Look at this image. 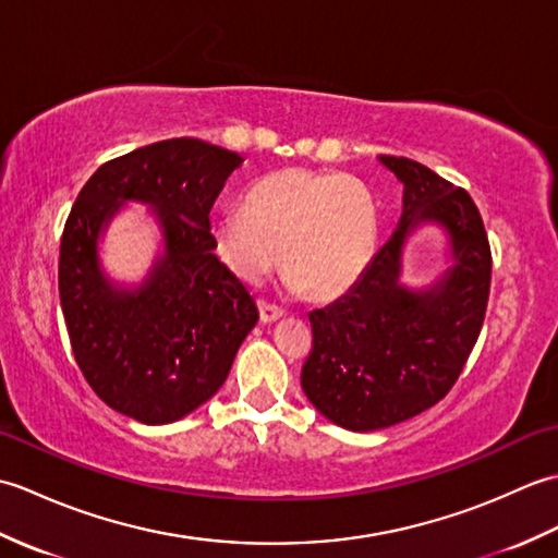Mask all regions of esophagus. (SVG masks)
I'll return each instance as SVG.
<instances>
[{
  "label": "esophagus",
  "mask_w": 558,
  "mask_h": 558,
  "mask_svg": "<svg viewBox=\"0 0 558 558\" xmlns=\"http://www.w3.org/2000/svg\"><path fill=\"white\" fill-rule=\"evenodd\" d=\"M258 314H260V324H276L282 316V310H278L276 304L268 302H258Z\"/></svg>",
  "instance_id": "esophagus-1"
}]
</instances>
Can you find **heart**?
<instances>
[{"label":"heart","instance_id":"obj_1","mask_svg":"<svg viewBox=\"0 0 558 558\" xmlns=\"http://www.w3.org/2000/svg\"><path fill=\"white\" fill-rule=\"evenodd\" d=\"M376 201L354 177L280 170L246 194V208H228L213 225L220 260L248 286L278 264L290 294L338 300L357 286L374 256Z\"/></svg>","mask_w":558,"mask_h":558}]
</instances>
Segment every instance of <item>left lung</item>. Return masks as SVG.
<instances>
[{"mask_svg":"<svg viewBox=\"0 0 558 558\" xmlns=\"http://www.w3.org/2000/svg\"><path fill=\"white\" fill-rule=\"evenodd\" d=\"M402 184V213L364 276L310 314L314 350L302 390L326 420L350 432L405 422L441 400L480 338L492 252L475 201L422 162L378 156ZM422 227L445 232L449 264L424 289L401 280L407 242Z\"/></svg>","mask_w":558,"mask_h":558,"instance_id":"left-lung-1","label":"left lung"}]
</instances>
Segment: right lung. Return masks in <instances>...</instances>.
<instances>
[{"mask_svg": "<svg viewBox=\"0 0 558 558\" xmlns=\"http://www.w3.org/2000/svg\"><path fill=\"white\" fill-rule=\"evenodd\" d=\"M242 162L198 138L158 141L105 162L69 213L59 302L71 350L98 398L136 422L170 424L208 402L258 322L210 234V208ZM126 203L148 205L161 232L141 283L114 281L99 256Z\"/></svg>", "mask_w": 558, "mask_h": 558, "instance_id": "add662e5", "label": "right lung"}]
</instances>
